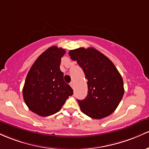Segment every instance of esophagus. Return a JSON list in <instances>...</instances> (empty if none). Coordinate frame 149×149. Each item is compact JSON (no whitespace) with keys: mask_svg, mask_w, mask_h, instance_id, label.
<instances>
[{"mask_svg":"<svg viewBox=\"0 0 149 149\" xmlns=\"http://www.w3.org/2000/svg\"><path fill=\"white\" fill-rule=\"evenodd\" d=\"M70 86H71L72 88H74V83L72 82H72H70Z\"/></svg>","mask_w":149,"mask_h":149,"instance_id":"obj_1","label":"esophagus"}]
</instances>
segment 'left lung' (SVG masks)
<instances>
[{"label": "left lung", "instance_id": "8db88e82", "mask_svg": "<svg viewBox=\"0 0 149 149\" xmlns=\"http://www.w3.org/2000/svg\"><path fill=\"white\" fill-rule=\"evenodd\" d=\"M69 55L82 68L87 79L88 95L77 100L81 112L93 119L112 114L125 92L123 79L113 62L93 48L71 50Z\"/></svg>", "mask_w": 149, "mask_h": 149}]
</instances>
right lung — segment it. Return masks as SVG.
Here are the masks:
<instances>
[{"label":"right lung","mask_w":149,"mask_h":149,"mask_svg":"<svg viewBox=\"0 0 149 149\" xmlns=\"http://www.w3.org/2000/svg\"><path fill=\"white\" fill-rule=\"evenodd\" d=\"M65 49L51 46L36 60L30 68L22 90L24 101L30 111L39 116L53 115L73 94L60 70Z\"/></svg>","instance_id":"obj_1"}]
</instances>
